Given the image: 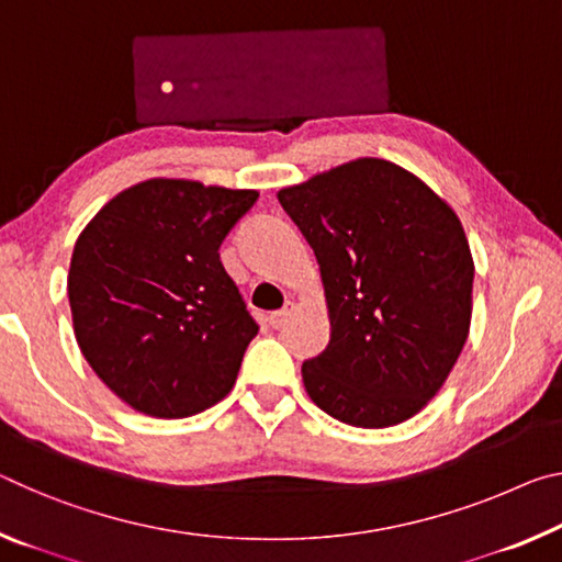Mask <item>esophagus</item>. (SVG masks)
Here are the masks:
<instances>
[{
  "label": "esophagus",
  "instance_id": "obj_1",
  "mask_svg": "<svg viewBox=\"0 0 562 562\" xmlns=\"http://www.w3.org/2000/svg\"><path fill=\"white\" fill-rule=\"evenodd\" d=\"M290 310H292V305L288 302V305H284L282 310H274V313H270V317H267V323H270L274 329L282 327V325H284V319L290 317Z\"/></svg>",
  "mask_w": 562,
  "mask_h": 562
}]
</instances>
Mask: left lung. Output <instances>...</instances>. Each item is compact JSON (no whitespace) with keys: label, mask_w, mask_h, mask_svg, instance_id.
<instances>
[{"label":"left lung","mask_w":562,"mask_h":562,"mask_svg":"<svg viewBox=\"0 0 562 562\" xmlns=\"http://www.w3.org/2000/svg\"><path fill=\"white\" fill-rule=\"evenodd\" d=\"M278 200L315 249L333 329L302 362L307 395L352 427L405 423L468 340L475 267L458 215L375 157L284 187Z\"/></svg>","instance_id":"1"}]
</instances>
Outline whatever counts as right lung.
Wrapping results in <instances>:
<instances>
[{
  "mask_svg": "<svg viewBox=\"0 0 562 562\" xmlns=\"http://www.w3.org/2000/svg\"><path fill=\"white\" fill-rule=\"evenodd\" d=\"M257 198L147 180L82 229L67 280L77 345L130 407L175 420L233 390L260 327L220 262V245Z\"/></svg>",
  "mask_w": 562,
  "mask_h": 562,
  "instance_id": "add662e5",
  "label": "right lung"
}]
</instances>
